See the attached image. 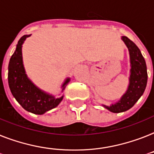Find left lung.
<instances>
[{
  "mask_svg": "<svg viewBox=\"0 0 154 154\" xmlns=\"http://www.w3.org/2000/svg\"><path fill=\"white\" fill-rule=\"evenodd\" d=\"M121 39L128 49L131 69L128 86L120 99L110 106L102 104L104 108L113 113L124 112L132 108L145 92L148 80L146 63L140 50L126 36H122Z\"/></svg>",
  "mask_w": 154,
  "mask_h": 154,
  "instance_id": "obj_1",
  "label": "left lung"
}]
</instances>
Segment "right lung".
<instances>
[{
  "mask_svg": "<svg viewBox=\"0 0 154 154\" xmlns=\"http://www.w3.org/2000/svg\"><path fill=\"white\" fill-rule=\"evenodd\" d=\"M31 35H25L20 38L16 50L9 60L8 67V82L12 94L26 111L36 115H43L55 108L60 103L64 95L55 97L41 90L27 77L22 60V45ZM70 82L67 77L61 85V93Z\"/></svg>",
  "mask_w": 154,
  "mask_h": 154,
  "instance_id": "obj_1",
  "label": "right lung"
}]
</instances>
